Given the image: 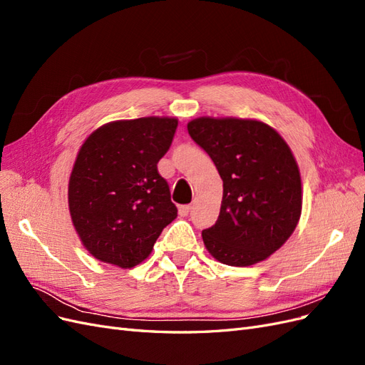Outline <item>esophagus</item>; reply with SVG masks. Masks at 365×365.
Instances as JSON below:
<instances>
[{
	"instance_id": "1",
	"label": "esophagus",
	"mask_w": 365,
	"mask_h": 365,
	"mask_svg": "<svg viewBox=\"0 0 365 365\" xmlns=\"http://www.w3.org/2000/svg\"><path fill=\"white\" fill-rule=\"evenodd\" d=\"M190 210H192V205H181V207L178 208V212H180L181 216H189Z\"/></svg>"
}]
</instances>
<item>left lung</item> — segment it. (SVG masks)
I'll use <instances>...</instances> for the list:
<instances>
[{
    "instance_id": "8db88e82",
    "label": "left lung",
    "mask_w": 365,
    "mask_h": 365,
    "mask_svg": "<svg viewBox=\"0 0 365 365\" xmlns=\"http://www.w3.org/2000/svg\"><path fill=\"white\" fill-rule=\"evenodd\" d=\"M187 130L224 181L219 217L202 230L205 248L230 267L268 259L302 215V178L289 146L259 120L200 117Z\"/></svg>"
}]
</instances>
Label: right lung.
I'll return each instance as SVG.
<instances>
[{
	"mask_svg": "<svg viewBox=\"0 0 365 365\" xmlns=\"http://www.w3.org/2000/svg\"><path fill=\"white\" fill-rule=\"evenodd\" d=\"M178 120L111 121L85 140L68 182L73 225L83 247L105 263L134 268L178 215L157 164Z\"/></svg>",
	"mask_w": 365,
	"mask_h": 365,
	"instance_id": "obj_1",
	"label": "right lung"
}]
</instances>
